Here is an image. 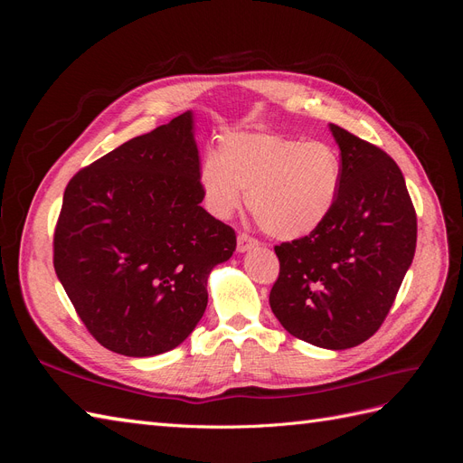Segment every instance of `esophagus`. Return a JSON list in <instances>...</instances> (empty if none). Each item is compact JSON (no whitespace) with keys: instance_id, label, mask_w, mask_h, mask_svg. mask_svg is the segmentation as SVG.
Masks as SVG:
<instances>
[{"instance_id":"1","label":"esophagus","mask_w":463,"mask_h":463,"mask_svg":"<svg viewBox=\"0 0 463 463\" xmlns=\"http://www.w3.org/2000/svg\"><path fill=\"white\" fill-rule=\"evenodd\" d=\"M259 245V241L255 237H250L247 233H240L237 235V253H247V250L255 249Z\"/></svg>"}]
</instances>
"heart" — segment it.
Masks as SVG:
<instances>
[{
  "label": "heart",
  "instance_id": "1",
  "mask_svg": "<svg viewBox=\"0 0 463 463\" xmlns=\"http://www.w3.org/2000/svg\"><path fill=\"white\" fill-rule=\"evenodd\" d=\"M204 206L230 220L247 204L259 226L276 240H301L328 220L342 187V160L325 141L278 133L232 131L218 156H206L197 172Z\"/></svg>",
  "mask_w": 463,
  "mask_h": 463
}]
</instances>
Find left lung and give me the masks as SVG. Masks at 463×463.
<instances>
[{
	"label": "left lung",
	"mask_w": 463,
	"mask_h": 463,
	"mask_svg": "<svg viewBox=\"0 0 463 463\" xmlns=\"http://www.w3.org/2000/svg\"><path fill=\"white\" fill-rule=\"evenodd\" d=\"M342 187L328 220L276 245L279 276L270 309L291 335L325 349H347L381 328L411 266L417 218L398 164L338 125Z\"/></svg>",
	"instance_id": "1"
}]
</instances>
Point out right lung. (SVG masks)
I'll list each match as a JSON object with an SVG mask.
<instances>
[{"instance_id":"right-lung-1","label":"right lung","mask_w":463,"mask_h":463,"mask_svg":"<svg viewBox=\"0 0 463 463\" xmlns=\"http://www.w3.org/2000/svg\"><path fill=\"white\" fill-rule=\"evenodd\" d=\"M194 116L135 137L80 170L63 193L53 269L109 352H170L199 325L208 276L235 232L201 206Z\"/></svg>"}]
</instances>
